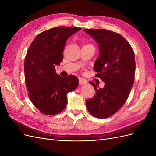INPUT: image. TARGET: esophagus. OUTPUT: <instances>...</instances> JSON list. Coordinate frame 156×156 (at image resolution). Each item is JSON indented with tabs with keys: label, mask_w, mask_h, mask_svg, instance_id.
Segmentation results:
<instances>
[{
	"label": "esophagus",
	"mask_w": 156,
	"mask_h": 156,
	"mask_svg": "<svg viewBox=\"0 0 156 156\" xmlns=\"http://www.w3.org/2000/svg\"><path fill=\"white\" fill-rule=\"evenodd\" d=\"M86 83V81H84V80L82 78H80L79 79V84H81V85H83V84H84Z\"/></svg>",
	"instance_id": "obj_1"
}]
</instances>
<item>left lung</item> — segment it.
<instances>
[{
  "label": "left lung",
  "instance_id": "left-lung-1",
  "mask_svg": "<svg viewBox=\"0 0 156 156\" xmlns=\"http://www.w3.org/2000/svg\"><path fill=\"white\" fill-rule=\"evenodd\" d=\"M99 47V56L94 69L105 83L103 88L94 82L96 95L88 99L86 106L90 114L107 119L123 106L134 83L135 60L134 51L124 37L118 33L104 29H84Z\"/></svg>",
  "mask_w": 156,
  "mask_h": 156
}]
</instances>
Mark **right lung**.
Masks as SVG:
<instances>
[{"mask_svg": "<svg viewBox=\"0 0 156 156\" xmlns=\"http://www.w3.org/2000/svg\"><path fill=\"white\" fill-rule=\"evenodd\" d=\"M81 29L58 27L42 32L30 44L24 62L25 79L29 97L42 113L53 115L67 105V94L76 89L78 78H63L55 66L63 60V51L69 37Z\"/></svg>", "mask_w": 156, "mask_h": 156, "instance_id": "add662e5", "label": "right lung"}]
</instances>
